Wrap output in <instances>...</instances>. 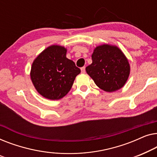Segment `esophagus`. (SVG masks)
<instances>
[{
	"label": "esophagus",
	"instance_id": "34e87169",
	"mask_svg": "<svg viewBox=\"0 0 157 157\" xmlns=\"http://www.w3.org/2000/svg\"><path fill=\"white\" fill-rule=\"evenodd\" d=\"M81 72H82V73H85V67H81Z\"/></svg>",
	"mask_w": 157,
	"mask_h": 157
}]
</instances>
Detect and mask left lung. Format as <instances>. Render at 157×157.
I'll return each mask as SVG.
<instances>
[{"mask_svg": "<svg viewBox=\"0 0 157 157\" xmlns=\"http://www.w3.org/2000/svg\"><path fill=\"white\" fill-rule=\"evenodd\" d=\"M92 63L86 67L98 87L104 91H117L125 85L130 73L128 59L120 48L107 44L94 48Z\"/></svg>", "mask_w": 157, "mask_h": 157, "instance_id": "8db88e82", "label": "left lung"}]
</instances>
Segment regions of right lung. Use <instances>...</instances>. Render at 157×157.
Here are the masks:
<instances>
[{
    "mask_svg": "<svg viewBox=\"0 0 157 157\" xmlns=\"http://www.w3.org/2000/svg\"><path fill=\"white\" fill-rule=\"evenodd\" d=\"M67 49L63 46L51 45L34 59L30 78L39 94L56 100L67 94L80 69L66 57Z\"/></svg>",
    "mask_w": 157,
    "mask_h": 157,
    "instance_id": "obj_1",
    "label": "right lung"
}]
</instances>
